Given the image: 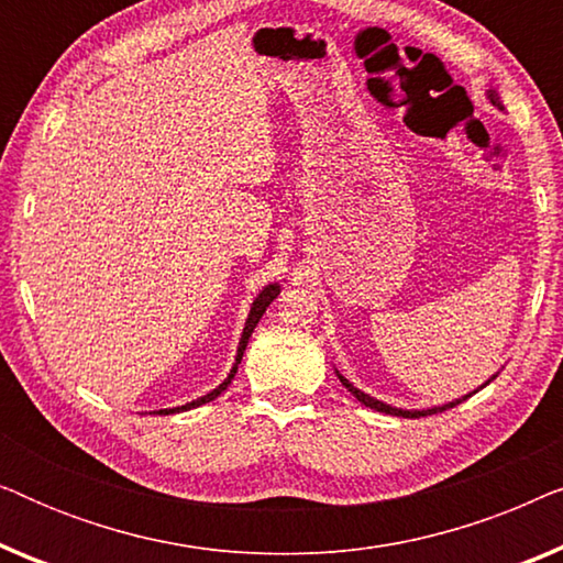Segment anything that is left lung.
Segmentation results:
<instances>
[{
	"label": "left lung",
	"mask_w": 563,
	"mask_h": 563,
	"mask_svg": "<svg viewBox=\"0 0 563 563\" xmlns=\"http://www.w3.org/2000/svg\"><path fill=\"white\" fill-rule=\"evenodd\" d=\"M487 99H489V102H492V104H495V107H497V110H505V107H503V102H499V95H497V91H495V89H487ZM335 374H338V379H341V384H343V387H345V389H349V391H351V395H353V397H356L361 405L372 407V410H376V412H387V415H397V418H399V415H402V418H426V415H435V412H443V410H449V407H456V405H461V402H464V399H466V397H472V395H476V391H479L482 387H487V384H489V382H492V379H495V376H497V374H495V376H492V379H487V382H484L479 389H474V391H472V395H466V397H459V399H453V402H445V405H438V407H426V410H402V407H391V405H387V402H382V399H376V397H372V395H366V391H361L358 387H353V384H351L349 379H345V376H343L341 372H335Z\"/></svg>",
	"instance_id": "left-lung-1"
}]
</instances>
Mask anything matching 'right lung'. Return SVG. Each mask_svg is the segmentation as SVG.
I'll use <instances>...</instances> for the list:
<instances>
[{
  "mask_svg": "<svg viewBox=\"0 0 563 563\" xmlns=\"http://www.w3.org/2000/svg\"><path fill=\"white\" fill-rule=\"evenodd\" d=\"M282 291V287L279 284H266L264 289L258 291V297L253 299V305H251V312H249V320H245V328H243V333H241V343H238V353H235V364H233V368H230V374H228V379L220 384V387H214L212 391H207L205 397H197V399H191V402H187V405H181V407H172V410H158V415H172V412H187V410H191V407H199V405H207V402H212V399H218L222 391L228 389V384L233 382V376H235V372H238V364H241V358H243V351H245V345H249V338H251V333H253V328L258 325V320H261V314L266 312V307L274 302L276 299V295H279Z\"/></svg>",
  "mask_w": 563,
  "mask_h": 563,
  "instance_id": "add662e5",
  "label": "right lung"
}]
</instances>
